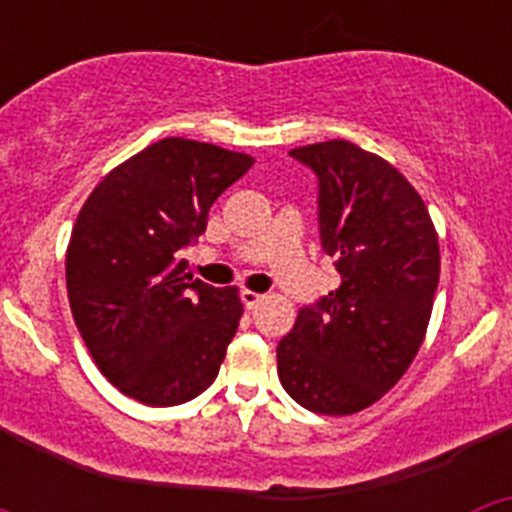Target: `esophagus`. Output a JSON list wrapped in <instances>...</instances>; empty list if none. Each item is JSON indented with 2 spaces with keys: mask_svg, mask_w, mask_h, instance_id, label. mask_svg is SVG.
I'll use <instances>...</instances> for the list:
<instances>
[{
  "mask_svg": "<svg viewBox=\"0 0 512 512\" xmlns=\"http://www.w3.org/2000/svg\"><path fill=\"white\" fill-rule=\"evenodd\" d=\"M241 300H243V305L248 307V310H253V307L264 302V295H259V292H251V289H243Z\"/></svg>",
  "mask_w": 512,
  "mask_h": 512,
  "instance_id": "obj_1",
  "label": "esophagus"
}]
</instances>
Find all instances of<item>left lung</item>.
Here are the masks:
<instances>
[{"label":"left lung","instance_id":"left-lung-1","mask_svg":"<svg viewBox=\"0 0 512 512\" xmlns=\"http://www.w3.org/2000/svg\"><path fill=\"white\" fill-rule=\"evenodd\" d=\"M318 176L320 248L341 287L297 315L277 346L279 382L302 408L351 415L408 372L438 287V235L395 166L348 140L295 148Z\"/></svg>","mask_w":512,"mask_h":512}]
</instances>
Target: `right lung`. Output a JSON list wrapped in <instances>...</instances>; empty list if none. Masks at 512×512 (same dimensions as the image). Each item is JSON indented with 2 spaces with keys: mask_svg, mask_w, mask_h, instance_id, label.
Instances as JSON below:
<instances>
[{
  "mask_svg": "<svg viewBox=\"0 0 512 512\" xmlns=\"http://www.w3.org/2000/svg\"><path fill=\"white\" fill-rule=\"evenodd\" d=\"M251 166L246 153L164 138L104 176L76 217L66 253L74 323L99 372L143 405H182L220 372L241 300L194 279L182 253Z\"/></svg>",
  "mask_w": 512,
  "mask_h": 512,
  "instance_id": "1",
  "label": "right lung"
}]
</instances>
